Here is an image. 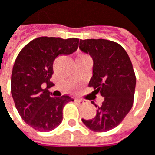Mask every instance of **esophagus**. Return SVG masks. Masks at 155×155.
Here are the masks:
<instances>
[{
  "mask_svg": "<svg viewBox=\"0 0 155 155\" xmlns=\"http://www.w3.org/2000/svg\"><path fill=\"white\" fill-rule=\"evenodd\" d=\"M75 101L78 102V103H81V102H84V101H82V100H79V99H76L75 100Z\"/></svg>",
  "mask_w": 155,
  "mask_h": 155,
  "instance_id": "esophagus-1",
  "label": "esophagus"
}]
</instances>
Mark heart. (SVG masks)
<instances>
[{
  "instance_id": "b5f03b06",
  "label": "heart",
  "mask_w": 155,
  "mask_h": 155,
  "mask_svg": "<svg viewBox=\"0 0 155 155\" xmlns=\"http://www.w3.org/2000/svg\"><path fill=\"white\" fill-rule=\"evenodd\" d=\"M81 56H86V55H81Z\"/></svg>"
}]
</instances>
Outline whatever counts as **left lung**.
Returning a JSON list of instances; mask_svg holds the SVG:
<instances>
[{
  "label": "left lung",
  "instance_id": "left-lung-1",
  "mask_svg": "<svg viewBox=\"0 0 155 155\" xmlns=\"http://www.w3.org/2000/svg\"><path fill=\"white\" fill-rule=\"evenodd\" d=\"M80 49L93 58V76L89 87L104 101L91 120L82 119L87 128L107 132L116 127L131 110L136 84L135 74L127 53L114 41L104 39L80 40Z\"/></svg>",
  "mask_w": 155,
  "mask_h": 155
}]
</instances>
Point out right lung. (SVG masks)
<instances>
[{"mask_svg":"<svg viewBox=\"0 0 155 155\" xmlns=\"http://www.w3.org/2000/svg\"><path fill=\"white\" fill-rule=\"evenodd\" d=\"M79 39L42 36L31 41L19 53L13 67L11 94L17 111L28 125L40 132L54 130L62 121L68 95L53 97V64L61 54L77 50ZM46 86V88H44Z\"/></svg>","mask_w":155,"mask_h":155,"instance_id":"obj_1","label":"right lung"}]
</instances>
